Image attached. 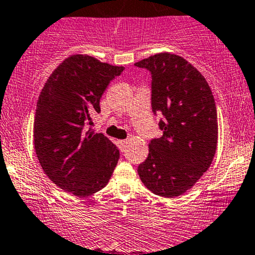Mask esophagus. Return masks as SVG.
<instances>
[{
  "mask_svg": "<svg viewBox=\"0 0 255 255\" xmlns=\"http://www.w3.org/2000/svg\"><path fill=\"white\" fill-rule=\"evenodd\" d=\"M118 143H119V148H120V150H122V152H124V149H125V147L128 146V139H122V141H119L118 142Z\"/></svg>",
  "mask_w": 255,
  "mask_h": 255,
  "instance_id": "obj_1",
  "label": "esophagus"
}]
</instances>
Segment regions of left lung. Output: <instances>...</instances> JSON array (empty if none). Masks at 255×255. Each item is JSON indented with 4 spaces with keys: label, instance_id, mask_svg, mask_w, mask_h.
<instances>
[{
    "label": "left lung",
    "instance_id": "8db88e82",
    "mask_svg": "<svg viewBox=\"0 0 255 255\" xmlns=\"http://www.w3.org/2000/svg\"><path fill=\"white\" fill-rule=\"evenodd\" d=\"M135 65L152 73V109L165 118L159 122L163 136L149 142L137 172L150 192L172 198L192 188L214 159V96L201 72L177 54L161 52Z\"/></svg>",
    "mask_w": 255,
    "mask_h": 255
}]
</instances>
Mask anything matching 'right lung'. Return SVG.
Wrapping results in <instances>:
<instances>
[{"mask_svg": "<svg viewBox=\"0 0 255 255\" xmlns=\"http://www.w3.org/2000/svg\"><path fill=\"white\" fill-rule=\"evenodd\" d=\"M123 70L89 54H72L43 85L35 112V152L48 179L65 192L91 196L106 187L116 169V144L84 127L100 113L103 92Z\"/></svg>", "mask_w": 255, "mask_h": 255, "instance_id": "obj_1", "label": "right lung"}]
</instances>
